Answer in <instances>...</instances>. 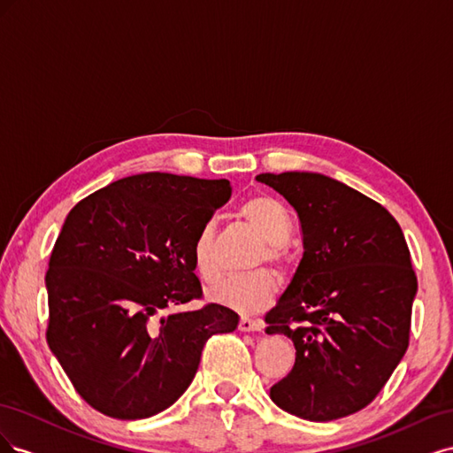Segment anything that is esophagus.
Here are the masks:
<instances>
[{
	"mask_svg": "<svg viewBox=\"0 0 453 453\" xmlns=\"http://www.w3.org/2000/svg\"><path fill=\"white\" fill-rule=\"evenodd\" d=\"M238 328L242 333H257L263 328V323H260L258 319H251V318H242L240 323H238Z\"/></svg>",
	"mask_w": 453,
	"mask_h": 453,
	"instance_id": "obj_1",
	"label": "esophagus"
}]
</instances>
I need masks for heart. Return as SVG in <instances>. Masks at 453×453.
<instances>
[{"instance_id":"heart-1","label":"heart","mask_w":453,"mask_h":453,"mask_svg":"<svg viewBox=\"0 0 453 453\" xmlns=\"http://www.w3.org/2000/svg\"><path fill=\"white\" fill-rule=\"evenodd\" d=\"M238 219L263 240V250L255 258V266L272 265L278 270L287 266V242L291 238V223L283 205L272 196L258 195L245 200ZM193 265L203 281H215L221 276L217 257V230L213 223H205L193 243ZM278 293V281L268 270H255L245 276L223 280L208 291L210 300L240 313H251L266 308Z\"/></svg>"}]
</instances>
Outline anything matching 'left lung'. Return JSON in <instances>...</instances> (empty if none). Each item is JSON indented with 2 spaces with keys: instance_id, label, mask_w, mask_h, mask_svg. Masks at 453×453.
I'll use <instances>...</instances> for the list:
<instances>
[{
  "instance_id": "1",
  "label": "left lung",
  "mask_w": 453,
  "mask_h": 453,
  "mask_svg": "<svg viewBox=\"0 0 453 453\" xmlns=\"http://www.w3.org/2000/svg\"><path fill=\"white\" fill-rule=\"evenodd\" d=\"M289 202L304 255L266 333L296 349L270 399L308 421H333L376 399L410 340L418 278L403 230L381 203L310 172L260 173Z\"/></svg>"
}]
</instances>
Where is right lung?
<instances>
[{"mask_svg":"<svg viewBox=\"0 0 453 453\" xmlns=\"http://www.w3.org/2000/svg\"><path fill=\"white\" fill-rule=\"evenodd\" d=\"M228 180L149 172L119 180L67 213L45 276L47 342L75 391L98 412L143 419L193 381L208 338L238 313L202 298L193 243L228 202Z\"/></svg>","mask_w":453,"mask_h":453,"instance_id":"1","label":"right lung"}]
</instances>
